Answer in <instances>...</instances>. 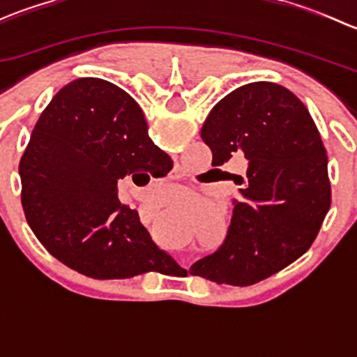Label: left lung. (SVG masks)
Here are the masks:
<instances>
[{"label":"left lung","instance_id":"1","mask_svg":"<svg viewBox=\"0 0 357 357\" xmlns=\"http://www.w3.org/2000/svg\"><path fill=\"white\" fill-rule=\"evenodd\" d=\"M200 136L214 167L235 155L245 157L248 167L233 174L240 188L225 242L190 273L219 285H254L314 242L332 204L325 145L304 103L264 81L215 103Z\"/></svg>","mask_w":357,"mask_h":357}]
</instances>
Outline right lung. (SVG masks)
<instances>
[{
	"label": "right lung",
	"instance_id": "right-lung-1",
	"mask_svg": "<svg viewBox=\"0 0 357 357\" xmlns=\"http://www.w3.org/2000/svg\"><path fill=\"white\" fill-rule=\"evenodd\" d=\"M164 160L132 96L103 79H75L43 110L20 158L25 219L53 257L89 278L158 271L174 259L119 202L117 183Z\"/></svg>",
	"mask_w": 357,
	"mask_h": 357
}]
</instances>
